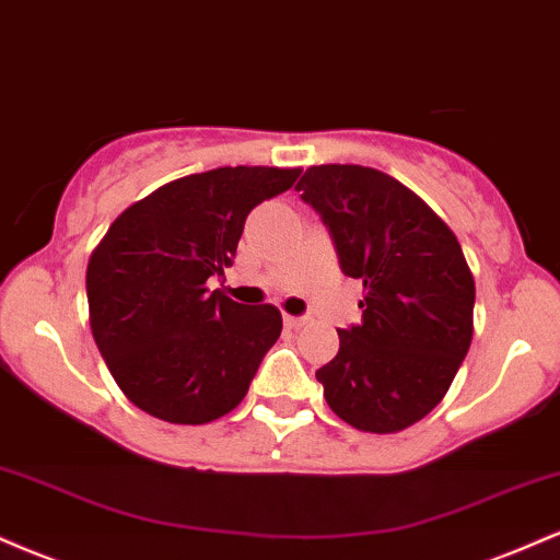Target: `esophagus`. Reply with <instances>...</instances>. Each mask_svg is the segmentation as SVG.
I'll return each mask as SVG.
<instances>
[{"mask_svg": "<svg viewBox=\"0 0 560 560\" xmlns=\"http://www.w3.org/2000/svg\"><path fill=\"white\" fill-rule=\"evenodd\" d=\"M307 316H284V324L289 326V329H302V326H307Z\"/></svg>", "mask_w": 560, "mask_h": 560, "instance_id": "esophagus-1", "label": "esophagus"}]
</instances>
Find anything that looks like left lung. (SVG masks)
<instances>
[{"label":"left lung","instance_id":"8db88e82","mask_svg":"<svg viewBox=\"0 0 560 560\" xmlns=\"http://www.w3.org/2000/svg\"><path fill=\"white\" fill-rule=\"evenodd\" d=\"M302 202L329 229L339 268L363 281L361 324L316 378L339 419L392 434L432 413L474 334V276L455 234L397 178L363 165H313Z\"/></svg>","mask_w":560,"mask_h":560}]
</instances>
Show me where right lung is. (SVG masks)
I'll return each mask as SVG.
<instances>
[{
	"label": "right lung",
	"instance_id": "right-lung-1",
	"mask_svg": "<svg viewBox=\"0 0 560 560\" xmlns=\"http://www.w3.org/2000/svg\"><path fill=\"white\" fill-rule=\"evenodd\" d=\"M300 168L236 165L160 186L124 210L86 268L89 324L124 395L171 423H208L247 395L281 334L273 305H242L210 276L234 262L249 210Z\"/></svg>",
	"mask_w": 560,
	"mask_h": 560
}]
</instances>
